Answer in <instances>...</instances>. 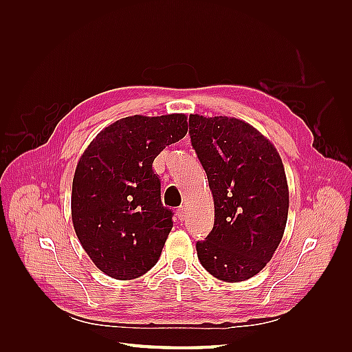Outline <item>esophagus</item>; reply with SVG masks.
<instances>
[{"label": "esophagus", "instance_id": "1", "mask_svg": "<svg viewBox=\"0 0 352 352\" xmlns=\"http://www.w3.org/2000/svg\"><path fill=\"white\" fill-rule=\"evenodd\" d=\"M176 216H177V219H179V220H185V217H186V208H185V207H180V208H177V211H176Z\"/></svg>", "mask_w": 352, "mask_h": 352}]
</instances>
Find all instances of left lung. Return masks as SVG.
<instances>
[{"label": "left lung", "instance_id": "obj_1", "mask_svg": "<svg viewBox=\"0 0 352 352\" xmlns=\"http://www.w3.org/2000/svg\"><path fill=\"white\" fill-rule=\"evenodd\" d=\"M189 135L214 199V226L197 242L198 260L219 280H247L272 260L286 228L282 158L267 138L235 117L190 114Z\"/></svg>", "mask_w": 352, "mask_h": 352}]
</instances>
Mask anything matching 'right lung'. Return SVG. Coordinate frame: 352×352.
<instances>
[{"mask_svg":"<svg viewBox=\"0 0 352 352\" xmlns=\"http://www.w3.org/2000/svg\"><path fill=\"white\" fill-rule=\"evenodd\" d=\"M185 114L131 116L102 129L76 166L74 232L97 267L131 280L153 269L173 228L154 158L188 132Z\"/></svg>","mask_w":352,"mask_h":352,"instance_id":"add662e5","label":"right lung"}]
</instances>
